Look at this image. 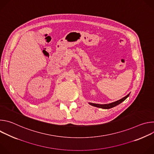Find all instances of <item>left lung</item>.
Returning <instances> with one entry per match:
<instances>
[{
    "mask_svg": "<svg viewBox=\"0 0 154 154\" xmlns=\"http://www.w3.org/2000/svg\"><path fill=\"white\" fill-rule=\"evenodd\" d=\"M130 95V93L128 94L127 96H125V97H124L123 98L115 101L114 102L112 103H109L108 104H98V103H91V102H88V103L92 106H96V107H98V108H103V109H109V108H112L114 106H116V105L120 104L121 102H122L123 101H124Z\"/></svg>",
    "mask_w": 154,
    "mask_h": 154,
    "instance_id": "1",
    "label": "left lung"
}]
</instances>
